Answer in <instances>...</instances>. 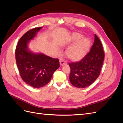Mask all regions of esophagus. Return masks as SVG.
<instances>
[{"mask_svg": "<svg viewBox=\"0 0 123 123\" xmlns=\"http://www.w3.org/2000/svg\"><path fill=\"white\" fill-rule=\"evenodd\" d=\"M59 64H60L61 66H64V65H67V62H66V61L64 59H62V58L60 59V61H59Z\"/></svg>", "mask_w": 123, "mask_h": 123, "instance_id": "obj_1", "label": "esophagus"}]
</instances>
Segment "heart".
Here are the masks:
<instances>
[{
    "label": "heart",
    "instance_id": "1",
    "mask_svg": "<svg viewBox=\"0 0 123 123\" xmlns=\"http://www.w3.org/2000/svg\"><path fill=\"white\" fill-rule=\"evenodd\" d=\"M84 35L75 33L71 36L69 43L78 42L70 47L67 52L68 58L73 62H78L83 59L87 55L91 46V40L88 38H84Z\"/></svg>",
    "mask_w": 123,
    "mask_h": 123
}]
</instances>
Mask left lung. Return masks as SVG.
Returning a JSON list of instances; mask_svg holds the SVG:
<instances>
[{
    "label": "left lung",
    "mask_w": 123,
    "mask_h": 123,
    "mask_svg": "<svg viewBox=\"0 0 123 123\" xmlns=\"http://www.w3.org/2000/svg\"><path fill=\"white\" fill-rule=\"evenodd\" d=\"M105 54L102 44L96 34L90 52L80 62L69 63V79L74 87L84 88L91 85L99 76Z\"/></svg>",
    "instance_id": "obj_1"
}]
</instances>
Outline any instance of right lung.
<instances>
[{
    "mask_svg": "<svg viewBox=\"0 0 123 123\" xmlns=\"http://www.w3.org/2000/svg\"><path fill=\"white\" fill-rule=\"evenodd\" d=\"M43 27L35 28L21 37L16 48V64L21 79L33 88L47 85L53 73L59 67V60L41 53H34L29 49L28 44Z\"/></svg>",
    "mask_w": 123,
    "mask_h": 123,
    "instance_id": "add662e5",
    "label": "right lung"
}]
</instances>
